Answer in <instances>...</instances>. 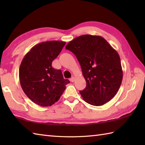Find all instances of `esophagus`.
<instances>
[{"label": "esophagus", "mask_w": 145, "mask_h": 145, "mask_svg": "<svg viewBox=\"0 0 145 145\" xmlns=\"http://www.w3.org/2000/svg\"><path fill=\"white\" fill-rule=\"evenodd\" d=\"M75 78L74 77V76H72V77L70 78V82H73L75 81Z\"/></svg>", "instance_id": "esophagus-1"}]
</instances>
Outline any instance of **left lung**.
I'll list each match as a JSON object with an SVG mask.
<instances>
[{
  "mask_svg": "<svg viewBox=\"0 0 145 145\" xmlns=\"http://www.w3.org/2000/svg\"><path fill=\"white\" fill-rule=\"evenodd\" d=\"M65 48L75 55L87 82L80 93L86 102L95 106L108 102L118 92L123 79L118 54L102 37L83 35Z\"/></svg>",
  "mask_w": 145,
  "mask_h": 145,
  "instance_id": "left-lung-1",
  "label": "left lung"
}]
</instances>
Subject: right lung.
<instances>
[{
	"mask_svg": "<svg viewBox=\"0 0 145 145\" xmlns=\"http://www.w3.org/2000/svg\"><path fill=\"white\" fill-rule=\"evenodd\" d=\"M65 42L52 40L33 47L22 61L19 80L23 91L33 102L41 106H51L60 99L69 80L61 71L52 66Z\"/></svg>",
	"mask_w": 145,
	"mask_h": 145,
	"instance_id": "right-lung-1",
	"label": "right lung"
}]
</instances>
